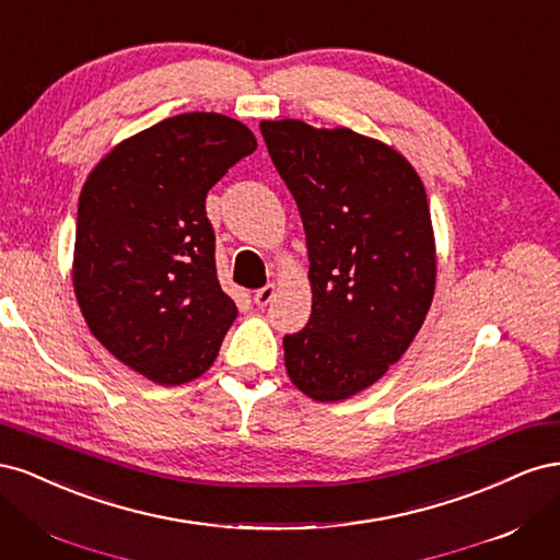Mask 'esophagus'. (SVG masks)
<instances>
[{
    "instance_id": "esophagus-1",
    "label": "esophagus",
    "mask_w": 560,
    "mask_h": 560,
    "mask_svg": "<svg viewBox=\"0 0 560 560\" xmlns=\"http://www.w3.org/2000/svg\"><path fill=\"white\" fill-rule=\"evenodd\" d=\"M273 296H276V284H266V287H261V290L254 292V303H257L259 308H264L270 301H273Z\"/></svg>"
}]
</instances>
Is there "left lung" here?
Segmentation results:
<instances>
[{"label":"left lung","instance_id":"obj_1","mask_svg":"<svg viewBox=\"0 0 560 560\" xmlns=\"http://www.w3.org/2000/svg\"><path fill=\"white\" fill-rule=\"evenodd\" d=\"M270 161L308 243L313 311L282 338L292 383L338 401L376 383L409 350L434 296L425 186L401 154L348 128L261 121Z\"/></svg>","mask_w":560,"mask_h":560}]
</instances>
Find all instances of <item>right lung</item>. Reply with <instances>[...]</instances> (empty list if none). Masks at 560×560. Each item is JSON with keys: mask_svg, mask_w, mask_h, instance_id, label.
I'll list each match as a JSON object with an SVG mask.
<instances>
[{"mask_svg": "<svg viewBox=\"0 0 560 560\" xmlns=\"http://www.w3.org/2000/svg\"><path fill=\"white\" fill-rule=\"evenodd\" d=\"M254 149L235 118L179 114L118 144L83 184L79 308L97 341L149 381L206 374L238 315L217 280L206 198Z\"/></svg>", "mask_w": 560, "mask_h": 560, "instance_id": "add662e5", "label": "right lung"}]
</instances>
